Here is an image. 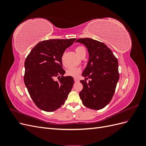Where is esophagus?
<instances>
[{"label":"esophagus","mask_w":146,"mask_h":146,"mask_svg":"<svg viewBox=\"0 0 146 146\" xmlns=\"http://www.w3.org/2000/svg\"><path fill=\"white\" fill-rule=\"evenodd\" d=\"M74 82H78L79 81L78 78H74Z\"/></svg>","instance_id":"34e87169"}]
</instances>
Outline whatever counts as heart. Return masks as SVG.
I'll return each mask as SVG.
<instances>
[{"mask_svg":"<svg viewBox=\"0 0 146 146\" xmlns=\"http://www.w3.org/2000/svg\"><path fill=\"white\" fill-rule=\"evenodd\" d=\"M76 52L81 57L83 54H86V49L83 46H78L76 48ZM64 54H63L61 57V61L63 63H64ZM81 68L79 67H70L66 70V75L68 76L76 77L81 72Z\"/></svg>","mask_w":146,"mask_h":146,"instance_id":"heart-1","label":"heart"}]
</instances>
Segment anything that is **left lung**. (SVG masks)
Segmentation results:
<instances>
[{"instance_id": "8db88e82", "label": "left lung", "mask_w": 146, "mask_h": 146, "mask_svg": "<svg viewBox=\"0 0 146 146\" xmlns=\"http://www.w3.org/2000/svg\"><path fill=\"white\" fill-rule=\"evenodd\" d=\"M85 45L89 53V61L80 80L83 90L79 95L85 107L100 110L111 100L119 78L118 61L111 50L104 43L91 38L76 41ZM89 78L88 82L86 80Z\"/></svg>"}]
</instances>
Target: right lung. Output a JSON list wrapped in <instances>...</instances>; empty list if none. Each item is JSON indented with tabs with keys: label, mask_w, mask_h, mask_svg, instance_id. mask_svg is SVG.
<instances>
[{
	"label": "right lung",
	"mask_w": 146,
	"mask_h": 146,
	"mask_svg": "<svg viewBox=\"0 0 146 146\" xmlns=\"http://www.w3.org/2000/svg\"><path fill=\"white\" fill-rule=\"evenodd\" d=\"M54 39L39 42L25 59L24 80L31 98L43 111L52 112L64 105L74 85V78L64 77L63 53L76 41ZM58 77L59 80L54 79Z\"/></svg>",
	"instance_id": "right-lung-1"
}]
</instances>
